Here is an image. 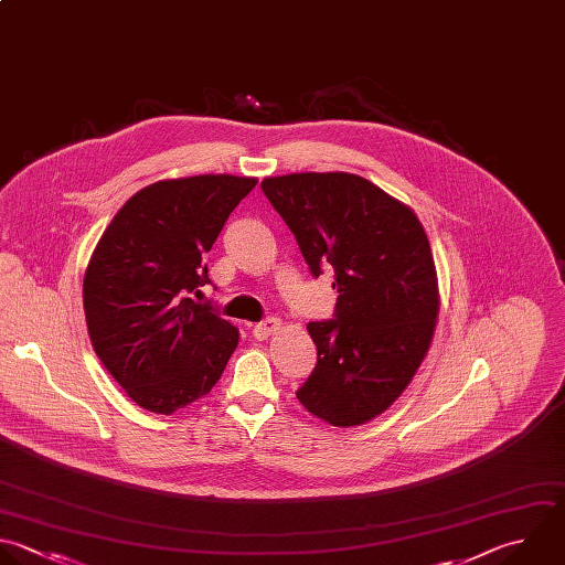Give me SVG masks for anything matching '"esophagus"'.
Segmentation results:
<instances>
[{
	"instance_id": "34e87169",
	"label": "esophagus",
	"mask_w": 565,
	"mask_h": 565,
	"mask_svg": "<svg viewBox=\"0 0 565 565\" xmlns=\"http://www.w3.org/2000/svg\"><path fill=\"white\" fill-rule=\"evenodd\" d=\"M280 329V320L278 318H265L263 322H258V324H254L252 327V333H254V338H258V340H267L271 333H276Z\"/></svg>"
}]
</instances>
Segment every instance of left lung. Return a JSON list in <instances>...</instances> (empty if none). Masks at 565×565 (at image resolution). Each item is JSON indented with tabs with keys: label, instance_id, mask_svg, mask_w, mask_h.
<instances>
[{
	"label": "left lung",
	"instance_id": "left-lung-1",
	"mask_svg": "<svg viewBox=\"0 0 565 565\" xmlns=\"http://www.w3.org/2000/svg\"><path fill=\"white\" fill-rule=\"evenodd\" d=\"M309 271L333 269V320L309 322L318 364L296 391L333 426L384 413L417 373L439 313L437 271L415 212L349 172H300L260 183Z\"/></svg>",
	"mask_w": 565,
	"mask_h": 565
}]
</instances>
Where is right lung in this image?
<instances>
[{"instance_id": "obj_1", "label": "right lung", "mask_w": 565, "mask_h": 565, "mask_svg": "<svg viewBox=\"0 0 565 565\" xmlns=\"http://www.w3.org/2000/svg\"><path fill=\"white\" fill-rule=\"evenodd\" d=\"M258 181L232 174L170 179L139 190L99 238L84 276L95 353L141 408L172 415L207 395L238 344L210 305L203 256Z\"/></svg>"}]
</instances>
